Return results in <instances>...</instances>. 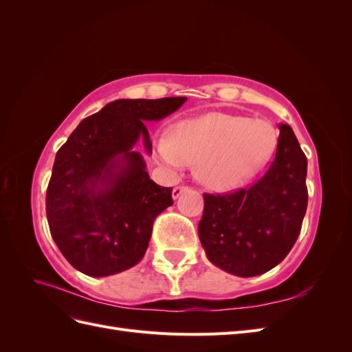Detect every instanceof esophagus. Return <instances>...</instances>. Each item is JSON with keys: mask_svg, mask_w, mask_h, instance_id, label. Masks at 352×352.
Here are the masks:
<instances>
[{"mask_svg": "<svg viewBox=\"0 0 352 352\" xmlns=\"http://www.w3.org/2000/svg\"><path fill=\"white\" fill-rule=\"evenodd\" d=\"M189 188L188 186H175L173 188V190H172V197H173V199H177L180 195H182L184 192H186Z\"/></svg>", "mask_w": 352, "mask_h": 352, "instance_id": "esophagus-1", "label": "esophagus"}]
</instances>
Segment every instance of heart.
<instances>
[{
	"label": "heart",
	"mask_w": 352,
	"mask_h": 352,
	"mask_svg": "<svg viewBox=\"0 0 352 352\" xmlns=\"http://www.w3.org/2000/svg\"><path fill=\"white\" fill-rule=\"evenodd\" d=\"M276 145L278 136L267 122L208 113L180 123L176 142L162 138L157 158L172 170L198 162V176L207 186L232 189L258 175Z\"/></svg>",
	"instance_id": "heart-1"
}]
</instances>
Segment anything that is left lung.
<instances>
[{"label": "left lung", "instance_id": "left-lung-1", "mask_svg": "<svg viewBox=\"0 0 352 352\" xmlns=\"http://www.w3.org/2000/svg\"><path fill=\"white\" fill-rule=\"evenodd\" d=\"M267 173L230 194H204L198 225L208 260L241 278L278 265L294 247L307 211V157L289 124H279Z\"/></svg>", "mask_w": 352, "mask_h": 352}]
</instances>
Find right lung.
<instances>
[{"mask_svg": "<svg viewBox=\"0 0 352 352\" xmlns=\"http://www.w3.org/2000/svg\"><path fill=\"white\" fill-rule=\"evenodd\" d=\"M186 97L116 100L83 119L57 151L47 189L51 236L74 269L102 278L140 263L160 212L173 204L172 188L150 179L144 120H162Z\"/></svg>", "mask_w": 352, "mask_h": 352, "instance_id": "obj_1", "label": "right lung"}]
</instances>
